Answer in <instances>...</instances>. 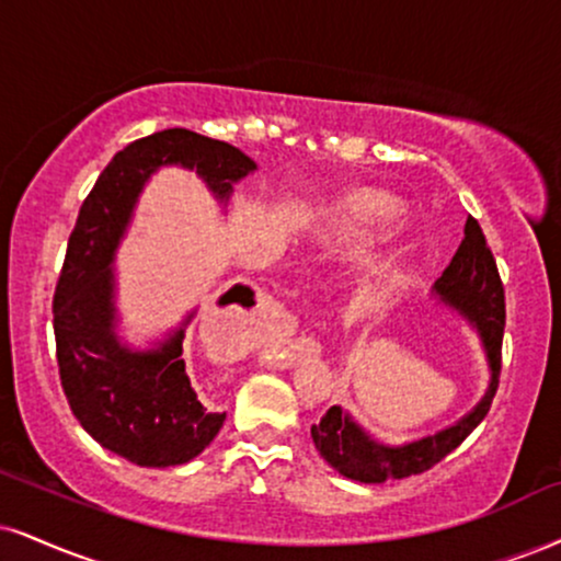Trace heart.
Masks as SVG:
<instances>
[{
    "instance_id": "1",
    "label": "heart",
    "mask_w": 561,
    "mask_h": 561,
    "mask_svg": "<svg viewBox=\"0 0 561 561\" xmlns=\"http://www.w3.org/2000/svg\"><path fill=\"white\" fill-rule=\"evenodd\" d=\"M390 216H392V210L385 203L364 205V218L366 220H385V218H390Z\"/></svg>"
}]
</instances>
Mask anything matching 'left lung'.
<instances>
[{"label": "left lung", "mask_w": 561, "mask_h": 561, "mask_svg": "<svg viewBox=\"0 0 561 561\" xmlns=\"http://www.w3.org/2000/svg\"><path fill=\"white\" fill-rule=\"evenodd\" d=\"M434 291L442 301L458 309L479 330L483 348H486L489 366H492V385L479 405L460 419L458 424L434 434V437L411 442L403 447H385L369 439L351 421L341 408L333 405L312 426L314 447L345 479L362 483H382L408 479L413 473H424L447 458L460 445L492 408V398L500 387L502 371V337H504V286L496 270V260L486 244L479 220L468 216L466 239L460 241L458 252L449 260L445 273L434 283Z\"/></svg>", "instance_id": "obj_1"}]
</instances>
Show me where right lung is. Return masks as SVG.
Masks as SVG:
<instances>
[{"mask_svg": "<svg viewBox=\"0 0 561 561\" xmlns=\"http://www.w3.org/2000/svg\"><path fill=\"white\" fill-rule=\"evenodd\" d=\"M165 163L195 169L218 199L257 169L233 145L182 127L129 142L80 207L51 304L59 379L75 419L101 447L142 468L190 462L226 421L186 377L184 330L156 351H129L114 335V252L142 184ZM231 301L249 307L252 291L237 286L220 296V304Z\"/></svg>", "mask_w": 561, "mask_h": 561, "instance_id": "right-lung-1", "label": "right lung"}]
</instances>
